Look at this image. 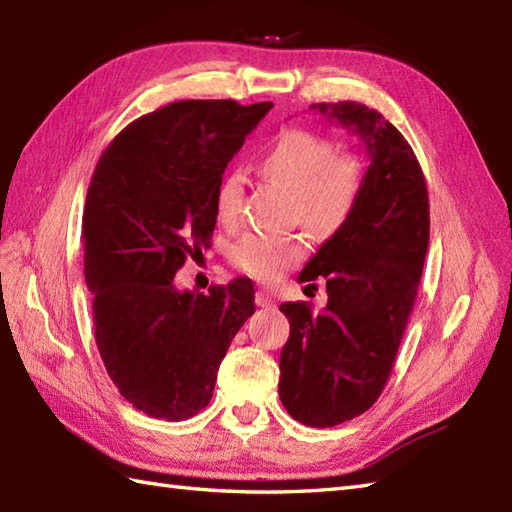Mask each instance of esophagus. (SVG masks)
I'll list each match as a JSON object with an SVG mask.
<instances>
[{
	"mask_svg": "<svg viewBox=\"0 0 512 512\" xmlns=\"http://www.w3.org/2000/svg\"><path fill=\"white\" fill-rule=\"evenodd\" d=\"M255 303H257L259 308H275L273 295H268L266 290H257V292H255Z\"/></svg>",
	"mask_w": 512,
	"mask_h": 512,
	"instance_id": "34e87169",
	"label": "esophagus"
}]
</instances>
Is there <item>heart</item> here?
<instances>
[{"instance_id": "heart-1", "label": "heart", "mask_w": 512, "mask_h": 512, "mask_svg": "<svg viewBox=\"0 0 512 512\" xmlns=\"http://www.w3.org/2000/svg\"><path fill=\"white\" fill-rule=\"evenodd\" d=\"M270 180L295 193V220L314 237H330L347 222L363 191L361 160L339 154L328 138L310 129H284L262 156ZM246 176L228 169L215 187V215L224 226L242 220ZM306 257V244L295 235L250 233L231 250V262L248 277L277 281Z\"/></svg>"}]
</instances>
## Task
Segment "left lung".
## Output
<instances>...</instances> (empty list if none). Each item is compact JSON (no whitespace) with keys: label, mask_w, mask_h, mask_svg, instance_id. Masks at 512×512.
I'll return each mask as SVG.
<instances>
[{"label":"left lung","mask_w":512,"mask_h":512,"mask_svg":"<svg viewBox=\"0 0 512 512\" xmlns=\"http://www.w3.org/2000/svg\"><path fill=\"white\" fill-rule=\"evenodd\" d=\"M363 138L369 167L352 215L299 281L321 277L328 306L281 303L290 336L279 361V398L308 427L361 416L385 389L418 295L429 246V195L411 145L363 103H314Z\"/></svg>","instance_id":"obj_1"}]
</instances>
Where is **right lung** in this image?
Instances as JSON below:
<instances>
[{"label": "right lung", "mask_w": 512, "mask_h": 512, "mask_svg": "<svg viewBox=\"0 0 512 512\" xmlns=\"http://www.w3.org/2000/svg\"><path fill=\"white\" fill-rule=\"evenodd\" d=\"M270 107L169 103L129 123L94 169L83 211L94 339L121 396L151 418L187 420L209 405L255 312L246 277L209 295L180 292L173 277L211 246L217 182Z\"/></svg>", "instance_id": "add662e5"}]
</instances>
